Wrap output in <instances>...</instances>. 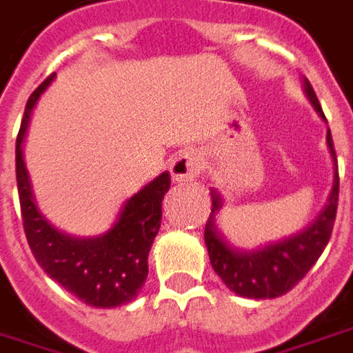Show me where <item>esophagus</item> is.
Wrapping results in <instances>:
<instances>
[{
  "label": "esophagus",
  "instance_id": "34e87169",
  "mask_svg": "<svg viewBox=\"0 0 353 353\" xmlns=\"http://www.w3.org/2000/svg\"><path fill=\"white\" fill-rule=\"evenodd\" d=\"M202 172V162L193 151L177 152L174 159L170 160V174L172 179L177 183L191 181Z\"/></svg>",
  "mask_w": 353,
  "mask_h": 353
}]
</instances>
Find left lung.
Here are the masks:
<instances>
[{
	"label": "left lung",
	"instance_id": "8db88e82",
	"mask_svg": "<svg viewBox=\"0 0 353 353\" xmlns=\"http://www.w3.org/2000/svg\"><path fill=\"white\" fill-rule=\"evenodd\" d=\"M304 90L314 108L319 112V117L327 120L314 88L307 80H304ZM327 145L334 160V181L325 208L300 233L265 245L263 248L246 252L229 245L223 233L216 225V214L221 210L223 201L216 189H210L212 212L204 228V243L208 248L214 271L228 285L229 290H233L239 296L254 298V300L283 296L298 281L304 279L305 273L319 260V256L331 239L336 206H339V166H336V151H334L331 132H327Z\"/></svg>",
	"mask_w": 353,
	"mask_h": 353
}]
</instances>
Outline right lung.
Masks as SVG:
<instances>
[{"label": "right lung", "mask_w": 353, "mask_h": 353, "mask_svg": "<svg viewBox=\"0 0 353 353\" xmlns=\"http://www.w3.org/2000/svg\"><path fill=\"white\" fill-rule=\"evenodd\" d=\"M53 76L55 74H51L30 95L17 135V187L26 241L41 270L74 296L80 298L83 304L93 307L130 304L149 273L147 260L160 229L162 199L172 183L170 174L162 172L132 199H128L117 223L103 235L78 239L53 228L34 204L30 181L22 160V139L32 108Z\"/></svg>", "instance_id": "1"}]
</instances>
